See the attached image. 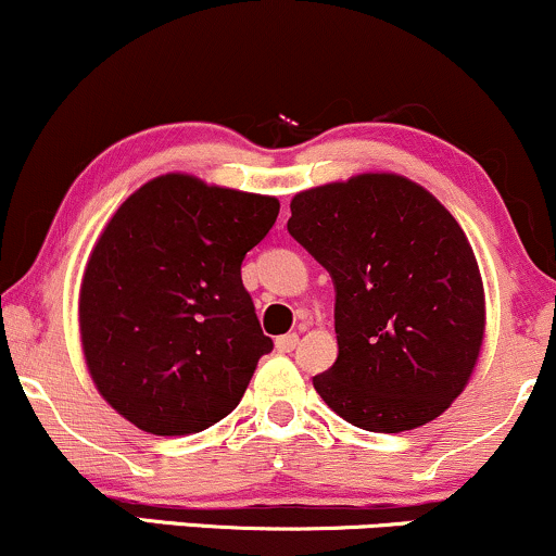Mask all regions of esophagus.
<instances>
[{
    "label": "esophagus",
    "instance_id": "esophagus-1",
    "mask_svg": "<svg viewBox=\"0 0 556 556\" xmlns=\"http://www.w3.org/2000/svg\"><path fill=\"white\" fill-rule=\"evenodd\" d=\"M296 345H299V334H296V332L280 334V338L276 340L278 353H291V351H296Z\"/></svg>",
    "mask_w": 556,
    "mask_h": 556
}]
</instances>
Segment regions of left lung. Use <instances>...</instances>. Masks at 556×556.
I'll return each mask as SVG.
<instances>
[{
  "mask_svg": "<svg viewBox=\"0 0 556 556\" xmlns=\"http://www.w3.org/2000/svg\"><path fill=\"white\" fill-rule=\"evenodd\" d=\"M289 235L334 283L338 361L327 407L371 433L435 420L467 387L484 338L482 276L464 229L402 175L293 195Z\"/></svg>",
  "mask_w": 556,
  "mask_h": 556,
  "instance_id": "1",
  "label": "left lung"
}]
</instances>
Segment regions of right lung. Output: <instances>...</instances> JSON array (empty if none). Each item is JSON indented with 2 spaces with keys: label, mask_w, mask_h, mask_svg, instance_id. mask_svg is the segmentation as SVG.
Instances as JSON below:
<instances>
[{
  "label": "right lung",
  "mask_w": 556,
  "mask_h": 556,
  "mask_svg": "<svg viewBox=\"0 0 556 556\" xmlns=\"http://www.w3.org/2000/svg\"><path fill=\"white\" fill-rule=\"evenodd\" d=\"M278 211V198L173 173L108 222L81 278V351L98 392L136 428L201 433L242 400L273 351L242 260Z\"/></svg>",
  "instance_id": "right-lung-1"
}]
</instances>
